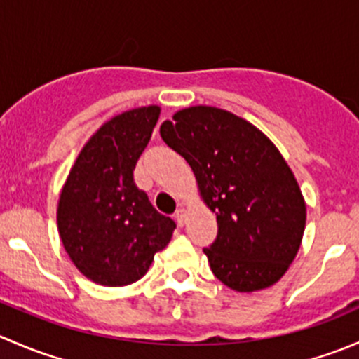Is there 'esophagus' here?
<instances>
[{
  "mask_svg": "<svg viewBox=\"0 0 359 359\" xmlns=\"http://www.w3.org/2000/svg\"><path fill=\"white\" fill-rule=\"evenodd\" d=\"M175 219H177V224H179V226H184V224H186V208L177 210Z\"/></svg>",
  "mask_w": 359,
  "mask_h": 359,
  "instance_id": "34e87169",
  "label": "esophagus"
}]
</instances>
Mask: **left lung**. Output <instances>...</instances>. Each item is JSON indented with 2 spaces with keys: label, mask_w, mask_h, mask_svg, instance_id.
<instances>
[{
  "label": "left lung",
  "mask_w": 359,
  "mask_h": 359,
  "mask_svg": "<svg viewBox=\"0 0 359 359\" xmlns=\"http://www.w3.org/2000/svg\"><path fill=\"white\" fill-rule=\"evenodd\" d=\"M159 135L189 163L201 200L217 215V240L203 250L217 280L236 292L280 281L302 243L306 201L269 137L212 106L177 111Z\"/></svg>",
  "instance_id": "1"
}]
</instances>
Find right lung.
Returning a JSON list of instances; mask_svg holds the SVG:
<instances>
[{"label":"right lung","instance_id":"1","mask_svg":"<svg viewBox=\"0 0 359 359\" xmlns=\"http://www.w3.org/2000/svg\"><path fill=\"white\" fill-rule=\"evenodd\" d=\"M159 111L137 107L104 123L79 151L60 191L57 226L64 248L79 273L102 287L139 281L175 229L133 182Z\"/></svg>","mask_w":359,"mask_h":359}]
</instances>
